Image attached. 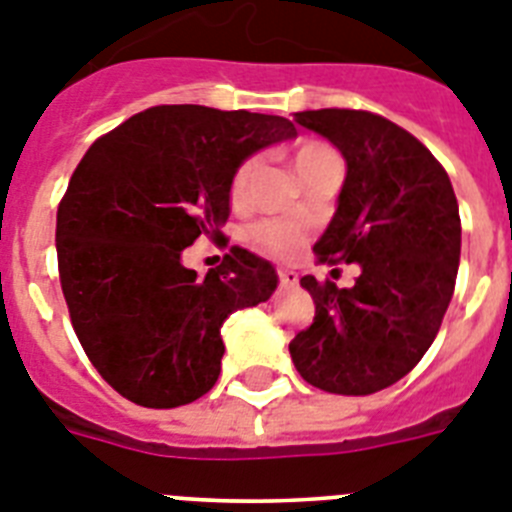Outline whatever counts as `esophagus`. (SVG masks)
Instances as JSON below:
<instances>
[{"instance_id":"esophagus-1","label":"esophagus","mask_w":512,"mask_h":512,"mask_svg":"<svg viewBox=\"0 0 512 512\" xmlns=\"http://www.w3.org/2000/svg\"><path fill=\"white\" fill-rule=\"evenodd\" d=\"M278 278H281V286H286V288H291V286H296V283H299V273H293V270H278Z\"/></svg>"}]
</instances>
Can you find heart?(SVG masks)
Here are the masks:
<instances>
[{"label":"heart","mask_w":512,"mask_h":512,"mask_svg":"<svg viewBox=\"0 0 512 512\" xmlns=\"http://www.w3.org/2000/svg\"><path fill=\"white\" fill-rule=\"evenodd\" d=\"M332 149H327L324 144H309L299 146L296 151V157H293V167L299 172L301 177L306 175L309 170H314L317 164H322L324 159H332ZM257 162L255 159H247V162L234 172V180H231V201L242 203L250 193V182L252 175H255ZM250 239L260 252H268V255L275 257H288L293 252L299 250L301 244H304V229H301L296 221H286V219H270V221H260V224L252 226Z\"/></svg>","instance_id":"1"}]
</instances>
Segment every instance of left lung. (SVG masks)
Here are the masks:
<instances>
[{"label":"left lung","instance_id":"1","mask_svg":"<svg viewBox=\"0 0 512 512\" xmlns=\"http://www.w3.org/2000/svg\"><path fill=\"white\" fill-rule=\"evenodd\" d=\"M293 121L348 167L314 252L330 265L355 262L361 275L353 288L301 278L317 311L288 350L306 384L366 397L407 376L441 330L459 273V203L438 159L381 115L327 108Z\"/></svg>","mask_w":512,"mask_h":512}]
</instances>
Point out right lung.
<instances>
[{
	"label": "right lung",
	"mask_w": 512,
	"mask_h": 512,
	"mask_svg": "<svg viewBox=\"0 0 512 512\" xmlns=\"http://www.w3.org/2000/svg\"><path fill=\"white\" fill-rule=\"evenodd\" d=\"M296 139L281 115L159 105L87 149L56 216L61 291L84 353L121 397L170 410L213 389L221 324L268 301L278 273L231 247L206 278L182 265L198 237H221L234 172Z\"/></svg>",
	"instance_id": "right-lung-1"
}]
</instances>
